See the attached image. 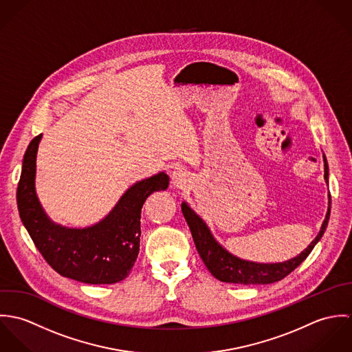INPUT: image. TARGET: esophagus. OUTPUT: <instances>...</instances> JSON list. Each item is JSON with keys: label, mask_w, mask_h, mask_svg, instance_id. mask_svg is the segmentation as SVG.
I'll return each mask as SVG.
<instances>
[{"label": "esophagus", "mask_w": 352, "mask_h": 352, "mask_svg": "<svg viewBox=\"0 0 352 352\" xmlns=\"http://www.w3.org/2000/svg\"><path fill=\"white\" fill-rule=\"evenodd\" d=\"M172 183L176 188H184L187 184V176L182 169H176L172 172Z\"/></svg>", "instance_id": "esophagus-1"}]
</instances>
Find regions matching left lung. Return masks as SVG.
I'll use <instances>...</instances> for the list:
<instances>
[{
	"label": "left lung",
	"instance_id": "left-lung-1",
	"mask_svg": "<svg viewBox=\"0 0 352 352\" xmlns=\"http://www.w3.org/2000/svg\"><path fill=\"white\" fill-rule=\"evenodd\" d=\"M324 177L328 183V162L324 155ZM182 211L184 214V218L190 226L195 247L198 253L206 264L207 270L212 274L214 278H217L221 282L226 283H237V285H268L278 280H282L289 274H292L302 261L309 256V253L313 251L314 245L320 241L322 237L331 214V195H329V207L328 212L325 215V219L322 222L321 230L317 234V237L310 243V245L301 252L297 257L283 261V263H275V264H260V263H252L241 260L233 254H230L226 250H223L211 236L208 228L206 223L197 215L187 203L182 204Z\"/></svg>",
	"mask_w": 352,
	"mask_h": 352
}]
</instances>
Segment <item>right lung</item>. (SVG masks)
<instances>
[{
  "mask_svg": "<svg viewBox=\"0 0 352 352\" xmlns=\"http://www.w3.org/2000/svg\"><path fill=\"white\" fill-rule=\"evenodd\" d=\"M42 134L28 145L17 186V208L23 225L47 264L59 275L89 285H111L131 271L141 237V211L148 197L168 188L164 172L134 184L113 210L95 226L66 229L46 217L35 194L36 151Z\"/></svg>",
  "mask_w": 352,
  "mask_h": 352,
  "instance_id": "add662e5",
  "label": "right lung"
}]
</instances>
